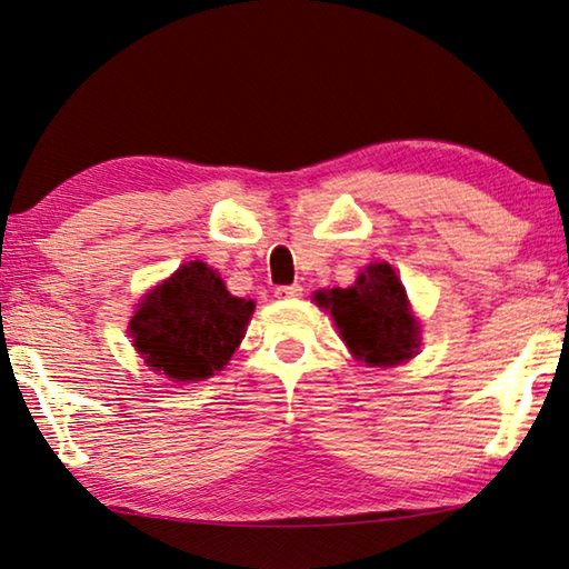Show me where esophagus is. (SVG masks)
I'll list each match as a JSON object with an SVG mask.
<instances>
[{
    "instance_id": "34e87169",
    "label": "esophagus",
    "mask_w": 569,
    "mask_h": 569,
    "mask_svg": "<svg viewBox=\"0 0 569 569\" xmlns=\"http://www.w3.org/2000/svg\"><path fill=\"white\" fill-rule=\"evenodd\" d=\"M274 297H279V300H295V297H302V284H279L274 287Z\"/></svg>"
}]
</instances>
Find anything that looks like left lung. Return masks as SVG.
Returning <instances> with one entry per match:
<instances>
[{
    "instance_id": "left-lung-1",
    "label": "left lung",
    "mask_w": 569,
    "mask_h": 569,
    "mask_svg": "<svg viewBox=\"0 0 569 569\" xmlns=\"http://www.w3.org/2000/svg\"><path fill=\"white\" fill-rule=\"evenodd\" d=\"M317 305L332 312L347 347L370 365H400L410 360L420 342V327L407 305L395 269L375 262L347 290L317 292Z\"/></svg>"
}]
</instances>
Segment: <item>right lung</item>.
Returning a JSON list of instances; mask_svg holds the SVG:
<instances>
[{"instance_id": "right-lung-1", "label": "right lung", "mask_w": 569, "mask_h": 569, "mask_svg": "<svg viewBox=\"0 0 569 569\" xmlns=\"http://www.w3.org/2000/svg\"><path fill=\"white\" fill-rule=\"evenodd\" d=\"M252 300H239L214 269L189 262L147 295L132 317L139 355L177 382L204 380L222 370L242 342Z\"/></svg>"}]
</instances>
